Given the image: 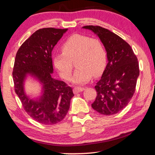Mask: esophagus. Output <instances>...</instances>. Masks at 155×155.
<instances>
[{
    "instance_id": "34e87169",
    "label": "esophagus",
    "mask_w": 155,
    "mask_h": 155,
    "mask_svg": "<svg viewBox=\"0 0 155 155\" xmlns=\"http://www.w3.org/2000/svg\"><path fill=\"white\" fill-rule=\"evenodd\" d=\"M84 88H83V87H75L74 89H73V93H74V94H78V93H80V92H81V91H84Z\"/></svg>"
}]
</instances>
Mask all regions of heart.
<instances>
[{
    "label": "heart",
    "instance_id": "b5f03b06",
    "mask_svg": "<svg viewBox=\"0 0 155 155\" xmlns=\"http://www.w3.org/2000/svg\"><path fill=\"white\" fill-rule=\"evenodd\" d=\"M61 49L62 53L53 55V63L64 79L68 80L71 78L73 70V62L75 61L78 68L72 80L75 84H85L93 75L98 77L105 69L107 54L103 44L99 39L75 34L64 43Z\"/></svg>",
    "mask_w": 155,
    "mask_h": 155
}]
</instances>
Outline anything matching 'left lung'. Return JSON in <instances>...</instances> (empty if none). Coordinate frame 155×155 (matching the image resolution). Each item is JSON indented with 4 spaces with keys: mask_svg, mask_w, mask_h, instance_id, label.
Here are the masks:
<instances>
[{
    "mask_svg": "<svg viewBox=\"0 0 155 155\" xmlns=\"http://www.w3.org/2000/svg\"><path fill=\"white\" fill-rule=\"evenodd\" d=\"M103 44L108 63L102 77L95 86L97 96L92 108L102 115L109 116L123 110L134 95L139 66L137 56L129 44L106 28L86 25Z\"/></svg>",
    "mask_w": 155,
    "mask_h": 155,
    "instance_id": "8db88e82",
    "label": "left lung"
}]
</instances>
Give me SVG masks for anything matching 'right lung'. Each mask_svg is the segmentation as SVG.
Wrapping results in <instances>:
<instances>
[{
	"label": "right lung",
	"instance_id": "1",
	"mask_svg": "<svg viewBox=\"0 0 155 155\" xmlns=\"http://www.w3.org/2000/svg\"><path fill=\"white\" fill-rule=\"evenodd\" d=\"M67 30H38L23 42L16 54L12 72L14 90L28 115L41 124L61 122L74 96L72 88L52 77V51ZM28 74L42 84V95L39 99H30L25 94L24 82Z\"/></svg>",
	"mask_w": 155,
	"mask_h": 155
}]
</instances>
